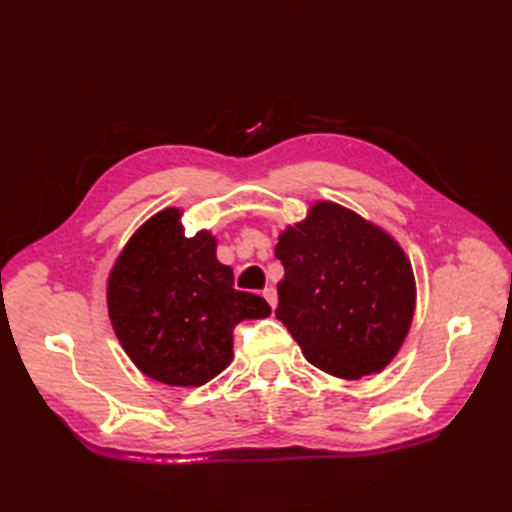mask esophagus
<instances>
[{
  "label": "esophagus",
  "instance_id": "esophagus-1",
  "mask_svg": "<svg viewBox=\"0 0 512 512\" xmlns=\"http://www.w3.org/2000/svg\"><path fill=\"white\" fill-rule=\"evenodd\" d=\"M262 297L267 299V303H269L271 307H275V305H277V290H275L273 286H267L265 290H262Z\"/></svg>",
  "mask_w": 512,
  "mask_h": 512
}]
</instances>
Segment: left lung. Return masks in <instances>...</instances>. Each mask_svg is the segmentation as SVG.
<instances>
[{"label": "left lung", "mask_w": 512, "mask_h": 512, "mask_svg": "<svg viewBox=\"0 0 512 512\" xmlns=\"http://www.w3.org/2000/svg\"><path fill=\"white\" fill-rule=\"evenodd\" d=\"M275 256L284 265L275 316L309 363L359 380L395 359L412 324L416 284L389 232L320 200L282 232Z\"/></svg>", "instance_id": "left-lung-1"}]
</instances>
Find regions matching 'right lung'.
Segmentation results:
<instances>
[{
  "label": "right lung",
  "instance_id": "obj_1",
  "mask_svg": "<svg viewBox=\"0 0 512 512\" xmlns=\"http://www.w3.org/2000/svg\"><path fill=\"white\" fill-rule=\"evenodd\" d=\"M209 230L185 237L181 209L168 207L138 228L108 275V316L119 344L147 378L203 386L230 365L232 329L267 318L269 303L235 290L215 258Z\"/></svg>",
  "mask_w": 512,
  "mask_h": 512
}]
</instances>
